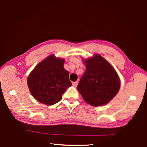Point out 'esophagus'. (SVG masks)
Instances as JSON below:
<instances>
[{
  "instance_id": "obj_1",
  "label": "esophagus",
  "mask_w": 147,
  "mask_h": 147,
  "mask_svg": "<svg viewBox=\"0 0 147 147\" xmlns=\"http://www.w3.org/2000/svg\"><path fill=\"white\" fill-rule=\"evenodd\" d=\"M78 81H76V82H73V87H77V86H78Z\"/></svg>"
}]
</instances>
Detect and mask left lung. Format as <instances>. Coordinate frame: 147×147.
<instances>
[{"mask_svg": "<svg viewBox=\"0 0 147 147\" xmlns=\"http://www.w3.org/2000/svg\"><path fill=\"white\" fill-rule=\"evenodd\" d=\"M84 63L86 70L80 78L78 90L90 105H106L119 91L120 81L116 71L99 54L84 60Z\"/></svg>", "mask_w": 147, "mask_h": 147, "instance_id": "obj_1", "label": "left lung"}]
</instances>
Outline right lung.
Here are the masks:
<instances>
[{
	"label": "right lung",
	"instance_id": "obj_1",
	"mask_svg": "<svg viewBox=\"0 0 147 147\" xmlns=\"http://www.w3.org/2000/svg\"><path fill=\"white\" fill-rule=\"evenodd\" d=\"M64 62L63 59L51 55L38 64L30 73L27 85L32 95L38 101L53 105L71 86L69 72L63 67Z\"/></svg>",
	"mask_w": 147,
	"mask_h": 147
}]
</instances>
